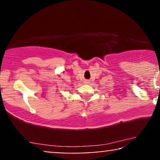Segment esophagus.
I'll use <instances>...</instances> for the list:
<instances>
[{
	"mask_svg": "<svg viewBox=\"0 0 160 160\" xmlns=\"http://www.w3.org/2000/svg\"><path fill=\"white\" fill-rule=\"evenodd\" d=\"M84 82H85V83H89V80H86V81H84Z\"/></svg>",
	"mask_w": 160,
	"mask_h": 160,
	"instance_id": "1",
	"label": "esophagus"
}]
</instances>
